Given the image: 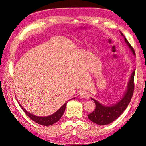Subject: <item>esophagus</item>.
I'll list each match as a JSON object with an SVG mask.
<instances>
[{"label":"esophagus","instance_id":"1","mask_svg":"<svg viewBox=\"0 0 146 146\" xmlns=\"http://www.w3.org/2000/svg\"><path fill=\"white\" fill-rule=\"evenodd\" d=\"M80 95L81 97L82 98H87L88 97V95H89V93L87 91H85V90H82L81 92L80 93Z\"/></svg>","mask_w":146,"mask_h":146}]
</instances>
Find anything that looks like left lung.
<instances>
[{
	"mask_svg": "<svg viewBox=\"0 0 146 146\" xmlns=\"http://www.w3.org/2000/svg\"><path fill=\"white\" fill-rule=\"evenodd\" d=\"M121 35L124 38L125 42L129 47L133 55L136 56L135 50L130 45L126 38L123 36V33L120 31ZM135 70L133 71L131 75L129 82L127 83L126 91H125L123 97L117 103L110 106L103 105L97 100L91 98V100L95 103V109L93 111L88 115V117L91 122L97 125H105L113 122L117 118L120 117V115L124 111L131 99L133 91H134V76Z\"/></svg>",
	"mask_w": 146,
	"mask_h": 146,
	"instance_id": "8db88e82",
	"label": "left lung"
}]
</instances>
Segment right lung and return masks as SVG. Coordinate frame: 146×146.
<instances>
[{
    "label": "right lung",
    "instance_id": "add662e5",
    "mask_svg": "<svg viewBox=\"0 0 146 146\" xmlns=\"http://www.w3.org/2000/svg\"><path fill=\"white\" fill-rule=\"evenodd\" d=\"M71 99H73V98H71ZM17 101H18V100H17ZM68 102V101H67V102L64 104V105H62V106L60 109H58V110L56 111L55 113H54L53 114H52L51 115L47 116V117H38V116L34 115L33 114H31V113H29L28 111H27L21 106V104H20L18 101L19 104L20 105V106H21L22 110H23V111L26 113L27 116H28L29 118H31L32 120L34 121V122H35L36 123H38V124L46 125V126L53 125L55 123L57 122L60 119L61 117H62V115H64V111H65L66 107V105H67Z\"/></svg>",
    "mask_w": 146,
    "mask_h": 146
}]
</instances>
